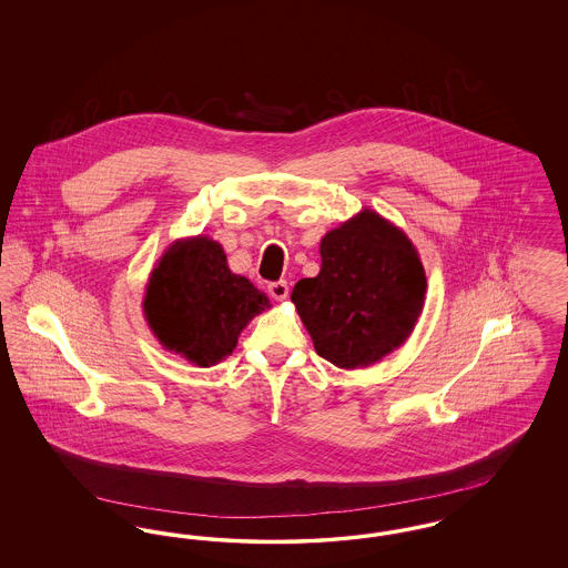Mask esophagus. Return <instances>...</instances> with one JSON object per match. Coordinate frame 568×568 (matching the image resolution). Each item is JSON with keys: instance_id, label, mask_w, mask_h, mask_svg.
I'll return each instance as SVG.
<instances>
[{"instance_id": "esophagus-1", "label": "esophagus", "mask_w": 568, "mask_h": 568, "mask_svg": "<svg viewBox=\"0 0 568 568\" xmlns=\"http://www.w3.org/2000/svg\"><path fill=\"white\" fill-rule=\"evenodd\" d=\"M268 292H271L274 300H285L290 296V285H287V281H276V283L268 285Z\"/></svg>"}]
</instances>
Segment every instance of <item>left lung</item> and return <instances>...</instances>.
Instances as JSON below:
<instances>
[{
  "label": "left lung",
  "instance_id": "obj_1",
  "mask_svg": "<svg viewBox=\"0 0 568 568\" xmlns=\"http://www.w3.org/2000/svg\"><path fill=\"white\" fill-rule=\"evenodd\" d=\"M320 253V274L292 292L315 352L352 371L400 347L426 296V272L405 232L366 209L327 232Z\"/></svg>",
  "mask_w": 568,
  "mask_h": 568
}]
</instances>
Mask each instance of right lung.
<instances>
[{
	"label": "right lung",
	"mask_w": 568,
	"mask_h": 568,
	"mask_svg": "<svg viewBox=\"0 0 568 568\" xmlns=\"http://www.w3.org/2000/svg\"><path fill=\"white\" fill-rule=\"evenodd\" d=\"M142 306L168 352L206 368L236 349L244 325L271 300L230 271L221 244L195 236L168 246L151 272Z\"/></svg>",
	"instance_id": "1"
}]
</instances>
